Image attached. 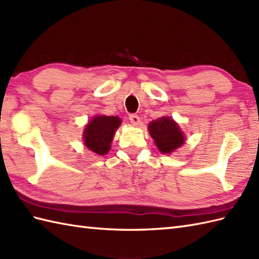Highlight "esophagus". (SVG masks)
<instances>
[{
    "instance_id": "obj_1",
    "label": "esophagus",
    "mask_w": 259,
    "mask_h": 259,
    "mask_svg": "<svg viewBox=\"0 0 259 259\" xmlns=\"http://www.w3.org/2000/svg\"><path fill=\"white\" fill-rule=\"evenodd\" d=\"M129 120H130V122L133 123L134 125L140 124V118H139V115H137V114H130V115H129Z\"/></svg>"
}]
</instances>
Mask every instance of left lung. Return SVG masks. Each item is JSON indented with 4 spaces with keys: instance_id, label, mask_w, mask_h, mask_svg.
<instances>
[{
    "instance_id": "left-lung-1",
    "label": "left lung",
    "mask_w": 259,
    "mask_h": 259,
    "mask_svg": "<svg viewBox=\"0 0 259 259\" xmlns=\"http://www.w3.org/2000/svg\"><path fill=\"white\" fill-rule=\"evenodd\" d=\"M150 136L155 140L158 149L163 153H170L184 144L185 137L178 124L172 119L161 117L150 122Z\"/></svg>"
}]
</instances>
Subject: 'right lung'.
Here are the masks:
<instances>
[{
	"instance_id": "right-lung-1",
	"label": "right lung",
	"mask_w": 259,
	"mask_h": 259,
	"mask_svg": "<svg viewBox=\"0 0 259 259\" xmlns=\"http://www.w3.org/2000/svg\"><path fill=\"white\" fill-rule=\"evenodd\" d=\"M120 123L121 120L118 117L96 115L84 129V145L98 155H106L110 150V144Z\"/></svg>"
}]
</instances>
